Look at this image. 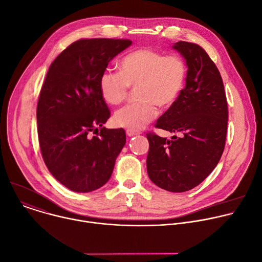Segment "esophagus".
Listing matches in <instances>:
<instances>
[{"label":"esophagus","mask_w":262,"mask_h":262,"mask_svg":"<svg viewBox=\"0 0 262 262\" xmlns=\"http://www.w3.org/2000/svg\"><path fill=\"white\" fill-rule=\"evenodd\" d=\"M140 132H137V130H133V129H126V135L128 137H134V136H137L139 135Z\"/></svg>","instance_id":"esophagus-1"}]
</instances>
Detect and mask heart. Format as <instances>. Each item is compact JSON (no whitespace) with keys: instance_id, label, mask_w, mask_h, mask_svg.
Segmentation results:
<instances>
[{"instance_id":"obj_1","label":"heart","mask_w":262,"mask_h":262,"mask_svg":"<svg viewBox=\"0 0 262 262\" xmlns=\"http://www.w3.org/2000/svg\"><path fill=\"white\" fill-rule=\"evenodd\" d=\"M188 68L177 55H165L152 49H138L120 61L119 71L104 70L99 79L103 99L111 104L125 100L130 87H138L139 101L118 110L114 115L116 125L140 130L159 114L158 105L170 107L183 91Z\"/></svg>"}]
</instances>
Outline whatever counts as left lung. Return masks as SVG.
<instances>
[{"instance_id":"1","label":"left lung","mask_w":262,"mask_h":262,"mask_svg":"<svg viewBox=\"0 0 262 262\" xmlns=\"http://www.w3.org/2000/svg\"><path fill=\"white\" fill-rule=\"evenodd\" d=\"M173 49L188 65L185 87L155 126L177 136L168 140L146 134L147 172L161 189L182 193L200 184L217 165L225 148L228 105L220 71L205 50L186 41Z\"/></svg>"}]
</instances>
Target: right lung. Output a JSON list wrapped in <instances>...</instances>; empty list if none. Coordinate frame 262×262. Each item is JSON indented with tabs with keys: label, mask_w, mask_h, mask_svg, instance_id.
<instances>
[{
	"label": "right lung",
	"mask_w": 262,
	"mask_h": 262,
	"mask_svg": "<svg viewBox=\"0 0 262 262\" xmlns=\"http://www.w3.org/2000/svg\"><path fill=\"white\" fill-rule=\"evenodd\" d=\"M132 45L129 39H80L51 64L37 102L42 159L67 189L88 193L106 183L125 145L123 128L108 129L99 89L108 62Z\"/></svg>",
	"instance_id": "right-lung-1"
}]
</instances>
